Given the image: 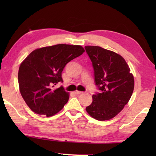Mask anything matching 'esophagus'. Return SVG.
Here are the masks:
<instances>
[{
    "instance_id": "esophagus-1",
    "label": "esophagus",
    "mask_w": 156,
    "mask_h": 156,
    "mask_svg": "<svg viewBox=\"0 0 156 156\" xmlns=\"http://www.w3.org/2000/svg\"><path fill=\"white\" fill-rule=\"evenodd\" d=\"M74 93H75V94L79 95V94H81L83 93V92H82V91H74Z\"/></svg>"
}]
</instances>
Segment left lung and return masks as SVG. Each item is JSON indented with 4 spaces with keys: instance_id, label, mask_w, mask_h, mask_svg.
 <instances>
[{
    "instance_id": "left-lung-1",
    "label": "left lung",
    "mask_w": 156,
    "mask_h": 156,
    "mask_svg": "<svg viewBox=\"0 0 156 156\" xmlns=\"http://www.w3.org/2000/svg\"><path fill=\"white\" fill-rule=\"evenodd\" d=\"M94 72L95 84L100 91L92 96L87 113L99 121L114 118L131 99L133 76L121 55L99 46H85Z\"/></svg>"
}]
</instances>
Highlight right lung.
<instances>
[{
	"mask_svg": "<svg viewBox=\"0 0 156 156\" xmlns=\"http://www.w3.org/2000/svg\"><path fill=\"white\" fill-rule=\"evenodd\" d=\"M84 52L80 45L66 44L44 47L34 50L20 64L18 84L21 95L33 112L48 117L62 109L69 100L63 87L62 72L66 65Z\"/></svg>",
	"mask_w": 156,
	"mask_h": 156,
	"instance_id": "obj_1",
	"label": "right lung"
}]
</instances>
